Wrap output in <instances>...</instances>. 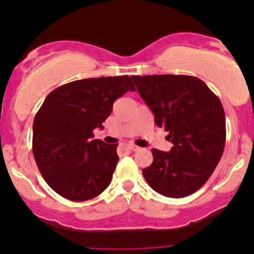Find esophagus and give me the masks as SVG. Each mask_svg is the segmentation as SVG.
<instances>
[{
  "mask_svg": "<svg viewBox=\"0 0 254 254\" xmlns=\"http://www.w3.org/2000/svg\"><path fill=\"white\" fill-rule=\"evenodd\" d=\"M127 149L131 150V151H137V150H139V147H137L136 145H134V144H127Z\"/></svg>",
  "mask_w": 254,
  "mask_h": 254,
  "instance_id": "obj_1",
  "label": "esophagus"
}]
</instances>
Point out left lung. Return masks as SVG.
I'll return each instance as SVG.
<instances>
[{
	"label": "left lung",
	"mask_w": 254,
	"mask_h": 254,
	"mask_svg": "<svg viewBox=\"0 0 254 254\" xmlns=\"http://www.w3.org/2000/svg\"><path fill=\"white\" fill-rule=\"evenodd\" d=\"M136 89L169 132V152L152 149L145 180L166 197H185L206 184L220 162L226 142V118L218 97L190 75H132Z\"/></svg>",
	"instance_id": "left-lung-1"
}]
</instances>
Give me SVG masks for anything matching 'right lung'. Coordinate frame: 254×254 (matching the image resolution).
I'll return each instance as SVG.
<instances>
[{
	"label": "right lung",
	"mask_w": 254,
	"mask_h": 254,
	"mask_svg": "<svg viewBox=\"0 0 254 254\" xmlns=\"http://www.w3.org/2000/svg\"><path fill=\"white\" fill-rule=\"evenodd\" d=\"M135 88L127 75L75 80L49 93L33 122L32 150L42 176L62 197L87 201L109 186L118 144L93 139L113 104Z\"/></svg>",
	"instance_id": "right-lung-1"
}]
</instances>
